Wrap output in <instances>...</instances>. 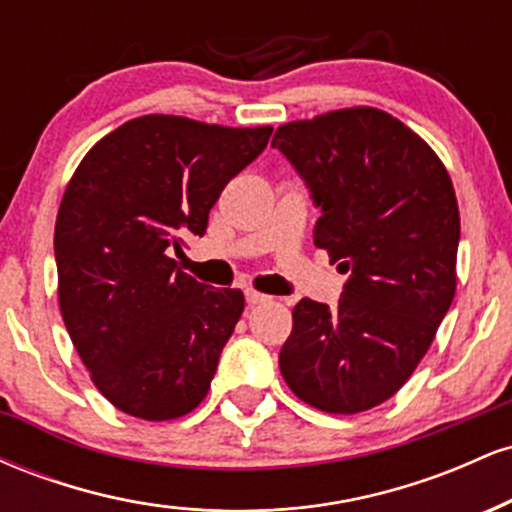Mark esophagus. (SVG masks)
I'll list each match as a JSON object with an SVG mask.
<instances>
[{
  "label": "esophagus",
  "instance_id": "obj_1",
  "mask_svg": "<svg viewBox=\"0 0 512 512\" xmlns=\"http://www.w3.org/2000/svg\"><path fill=\"white\" fill-rule=\"evenodd\" d=\"M245 301H248V305H262V303L272 301V298L264 296V293H257V291L248 289V291H245Z\"/></svg>",
  "mask_w": 512,
  "mask_h": 512
}]
</instances>
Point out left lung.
I'll list each match as a JSON object with an SVG mask.
<instances>
[{
	"instance_id": "left-lung-1",
	"label": "left lung",
	"mask_w": 512,
	"mask_h": 512,
	"mask_svg": "<svg viewBox=\"0 0 512 512\" xmlns=\"http://www.w3.org/2000/svg\"><path fill=\"white\" fill-rule=\"evenodd\" d=\"M272 146L320 209L315 245L349 272L337 305L293 308L281 375L315 409H373L407 383L455 298L450 175L419 134L375 108L289 122Z\"/></svg>"
}]
</instances>
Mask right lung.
<instances>
[{"label": "right lung", "mask_w": 512, "mask_h": 512, "mask_svg": "<svg viewBox=\"0 0 512 512\" xmlns=\"http://www.w3.org/2000/svg\"><path fill=\"white\" fill-rule=\"evenodd\" d=\"M269 137L272 127L144 115L103 137L69 180L55 223L62 320L125 414L178 419L207 397L245 298L180 272L170 250L204 236L223 187Z\"/></svg>", "instance_id": "right-lung-1"}]
</instances>
